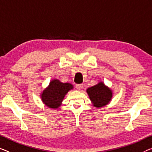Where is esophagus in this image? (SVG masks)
<instances>
[{
  "instance_id": "1",
  "label": "esophagus",
  "mask_w": 152,
  "mask_h": 152,
  "mask_svg": "<svg viewBox=\"0 0 152 152\" xmlns=\"http://www.w3.org/2000/svg\"><path fill=\"white\" fill-rule=\"evenodd\" d=\"M83 84H77V85H76L77 89L79 90H81L83 88Z\"/></svg>"
}]
</instances>
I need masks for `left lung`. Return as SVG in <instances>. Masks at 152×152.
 Here are the masks:
<instances>
[{"label": "left lung", "mask_w": 152, "mask_h": 152, "mask_svg": "<svg viewBox=\"0 0 152 152\" xmlns=\"http://www.w3.org/2000/svg\"><path fill=\"white\" fill-rule=\"evenodd\" d=\"M86 92L92 104L96 108H100L109 104L113 96L112 90L103 82H99L92 87L88 88Z\"/></svg>", "instance_id": "8db88e82"}]
</instances>
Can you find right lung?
Segmentation results:
<instances>
[{
	"label": "right lung",
	"mask_w": 152,
	"mask_h": 152,
	"mask_svg": "<svg viewBox=\"0 0 152 152\" xmlns=\"http://www.w3.org/2000/svg\"><path fill=\"white\" fill-rule=\"evenodd\" d=\"M73 86L69 83H62L58 79L51 81L48 87L43 91L41 95L42 101L49 108L58 109L61 105L65 95Z\"/></svg>",
	"instance_id": "right-lung-1"
}]
</instances>
